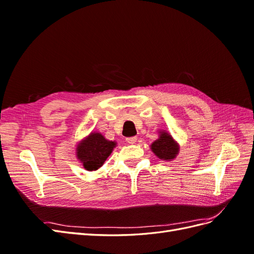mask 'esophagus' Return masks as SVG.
I'll use <instances>...</instances> for the list:
<instances>
[{"label":"esophagus","mask_w":254,"mask_h":254,"mask_svg":"<svg viewBox=\"0 0 254 254\" xmlns=\"http://www.w3.org/2000/svg\"><path fill=\"white\" fill-rule=\"evenodd\" d=\"M136 140H137L136 136H130V137H127V139H126L127 143H129V144H134L136 142Z\"/></svg>","instance_id":"obj_1"}]
</instances>
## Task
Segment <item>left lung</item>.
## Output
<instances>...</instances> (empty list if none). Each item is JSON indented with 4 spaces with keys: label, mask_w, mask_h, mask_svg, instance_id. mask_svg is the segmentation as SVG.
Masks as SVG:
<instances>
[{
    "label": "left lung",
    "mask_w": 254,
    "mask_h": 254,
    "mask_svg": "<svg viewBox=\"0 0 254 254\" xmlns=\"http://www.w3.org/2000/svg\"><path fill=\"white\" fill-rule=\"evenodd\" d=\"M160 133L159 139L151 144V150L160 159L172 160L179 151L178 145L173 140L171 134L165 131H161Z\"/></svg>",
    "instance_id": "obj_1"
}]
</instances>
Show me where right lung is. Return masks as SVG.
Segmentation results:
<instances>
[{
    "mask_svg": "<svg viewBox=\"0 0 254 254\" xmlns=\"http://www.w3.org/2000/svg\"><path fill=\"white\" fill-rule=\"evenodd\" d=\"M115 147V143L106 140L101 133H91L77 147V157L87 171H96Z\"/></svg>",
    "mask_w": 254,
    "mask_h": 254,
    "instance_id": "right-lung-1",
    "label": "right lung"
}]
</instances>
